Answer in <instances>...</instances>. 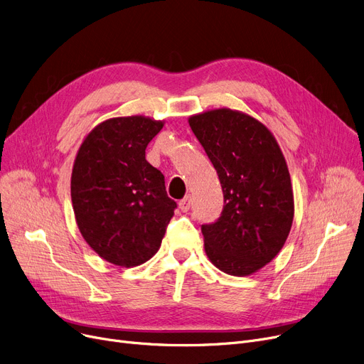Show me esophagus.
Listing matches in <instances>:
<instances>
[{"mask_svg":"<svg viewBox=\"0 0 364 364\" xmlns=\"http://www.w3.org/2000/svg\"><path fill=\"white\" fill-rule=\"evenodd\" d=\"M178 206H180V209H181L183 213H187L188 209H190V206H192V196H186L184 199H181L178 202Z\"/></svg>","mask_w":364,"mask_h":364,"instance_id":"34e87169","label":"esophagus"}]
</instances>
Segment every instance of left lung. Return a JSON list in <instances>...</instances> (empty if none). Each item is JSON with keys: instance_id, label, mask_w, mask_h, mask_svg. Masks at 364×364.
<instances>
[{"instance_id": "left-lung-1", "label": "left lung", "mask_w": 364, "mask_h": 364, "mask_svg": "<svg viewBox=\"0 0 364 364\" xmlns=\"http://www.w3.org/2000/svg\"><path fill=\"white\" fill-rule=\"evenodd\" d=\"M188 124L224 195L220 218L202 224L206 255L227 274H252L280 252L292 227L294 193L283 153L267 127L236 110H209Z\"/></svg>"}]
</instances>
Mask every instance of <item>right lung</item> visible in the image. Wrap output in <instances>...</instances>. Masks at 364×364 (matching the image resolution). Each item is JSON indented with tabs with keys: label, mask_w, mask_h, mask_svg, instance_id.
I'll return each instance as SVG.
<instances>
[{
	"label": "right lung",
	"mask_w": 364,
	"mask_h": 364,
	"mask_svg": "<svg viewBox=\"0 0 364 364\" xmlns=\"http://www.w3.org/2000/svg\"><path fill=\"white\" fill-rule=\"evenodd\" d=\"M162 127L144 117L112 118L88 134L76 155V224L92 251L114 265L136 267L155 255L177 208L164 174L146 161V147Z\"/></svg>",
	"instance_id": "right-lung-1"
}]
</instances>
